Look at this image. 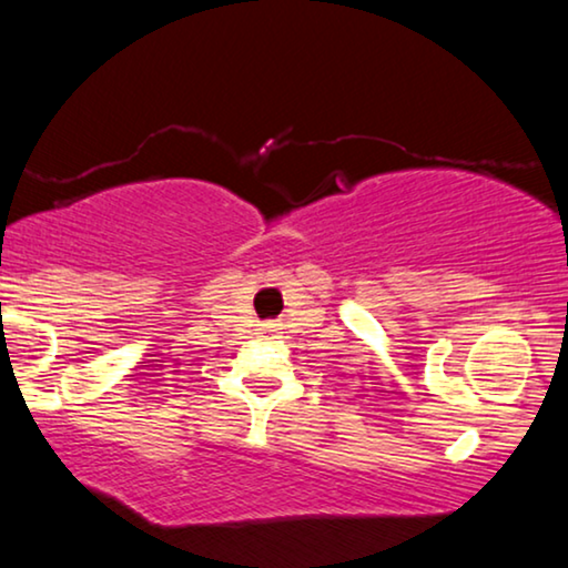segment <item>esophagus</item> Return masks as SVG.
Returning a JSON list of instances; mask_svg holds the SVG:
<instances>
[{"mask_svg": "<svg viewBox=\"0 0 568 568\" xmlns=\"http://www.w3.org/2000/svg\"><path fill=\"white\" fill-rule=\"evenodd\" d=\"M276 325H278V323H268V328H271V331H276Z\"/></svg>", "mask_w": 568, "mask_h": 568, "instance_id": "esophagus-1", "label": "esophagus"}]
</instances>
